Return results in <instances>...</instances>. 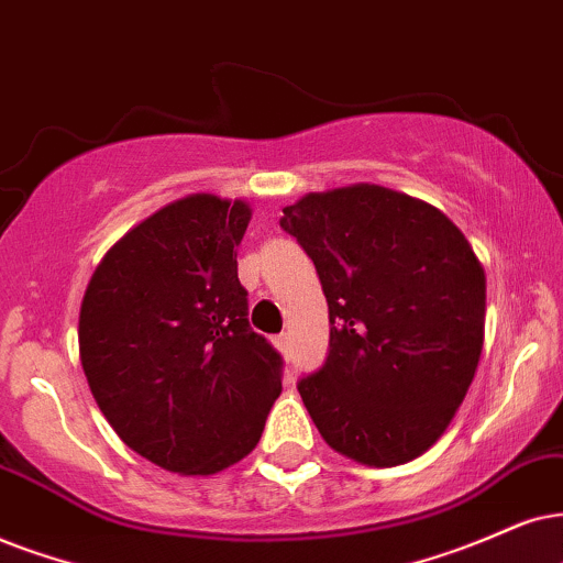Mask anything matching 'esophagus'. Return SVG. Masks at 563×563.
Wrapping results in <instances>:
<instances>
[{"label":"esophagus","mask_w":563,"mask_h":563,"mask_svg":"<svg viewBox=\"0 0 563 563\" xmlns=\"http://www.w3.org/2000/svg\"><path fill=\"white\" fill-rule=\"evenodd\" d=\"M275 345H277V351H280L283 355H290V334L288 332H283V334H277L275 338Z\"/></svg>","instance_id":"obj_1"}]
</instances>
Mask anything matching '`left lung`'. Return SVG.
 Wrapping results in <instances>:
<instances>
[{
    "instance_id": "1",
    "label": "left lung",
    "mask_w": 563,
    "mask_h": 563,
    "mask_svg": "<svg viewBox=\"0 0 563 563\" xmlns=\"http://www.w3.org/2000/svg\"><path fill=\"white\" fill-rule=\"evenodd\" d=\"M330 306V353L298 382L334 452L368 467L421 457L465 400L486 330V273L439 208L379 184L283 208Z\"/></svg>"
}]
</instances>
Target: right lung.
<instances>
[{"instance_id":"obj_1","label":"right lung","mask_w":563,"mask_h":563,"mask_svg":"<svg viewBox=\"0 0 563 563\" xmlns=\"http://www.w3.org/2000/svg\"><path fill=\"white\" fill-rule=\"evenodd\" d=\"M252 205L189 195L126 231L80 306L82 372L130 450L179 475H216L257 446L280 355L246 319L236 249Z\"/></svg>"}]
</instances>
